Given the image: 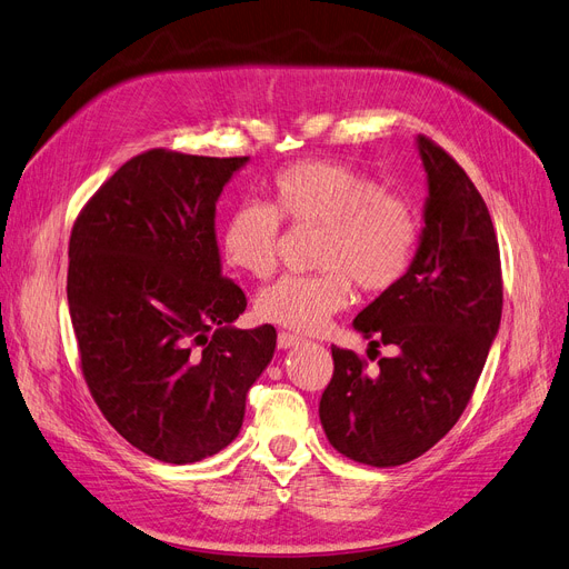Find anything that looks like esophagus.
Returning <instances> with one entry per match:
<instances>
[{"label":"esophagus","instance_id":"34e87169","mask_svg":"<svg viewBox=\"0 0 569 569\" xmlns=\"http://www.w3.org/2000/svg\"><path fill=\"white\" fill-rule=\"evenodd\" d=\"M302 341H305L302 337H298V335H290V332H279V337H277V343H279V349H281V351L292 349V346H298V343H302Z\"/></svg>","mask_w":569,"mask_h":569}]
</instances>
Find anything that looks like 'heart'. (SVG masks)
Instances as JSON below:
<instances>
[{
  "mask_svg": "<svg viewBox=\"0 0 569 569\" xmlns=\"http://www.w3.org/2000/svg\"><path fill=\"white\" fill-rule=\"evenodd\" d=\"M274 207L241 204L223 230V256L243 274L264 279L277 269L281 219L326 228L316 277H281L262 288L256 311L267 323L316 332L351 302L353 281L367 292L398 283L411 264L418 220L400 194L381 192L362 171L330 160H305L271 181Z\"/></svg>",
  "mask_w": 569,
  "mask_h": 569,
  "instance_id": "b5f03b06",
  "label": "heart"
}]
</instances>
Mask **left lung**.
<instances>
[{
	"label": "left lung",
	"instance_id": "8db88e82",
	"mask_svg": "<svg viewBox=\"0 0 569 569\" xmlns=\"http://www.w3.org/2000/svg\"><path fill=\"white\" fill-rule=\"evenodd\" d=\"M416 146L428 174L416 256L353 320L398 356L372 375L332 346L335 375L318 407L332 447L372 467L423 456L458 423L502 316L500 249L483 197L443 148L423 134Z\"/></svg>",
	"mask_w": 569,
	"mask_h": 569
}]
</instances>
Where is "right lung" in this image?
<instances>
[{
	"label": "right lung",
	"instance_id": "add662e5",
	"mask_svg": "<svg viewBox=\"0 0 569 569\" xmlns=\"http://www.w3.org/2000/svg\"><path fill=\"white\" fill-rule=\"evenodd\" d=\"M246 162L153 148L71 230L67 300L86 383L107 421L162 462L223 451L277 349L274 326H232L246 295L216 241V202Z\"/></svg>",
	"mask_w": 569,
	"mask_h": 569
}]
</instances>
